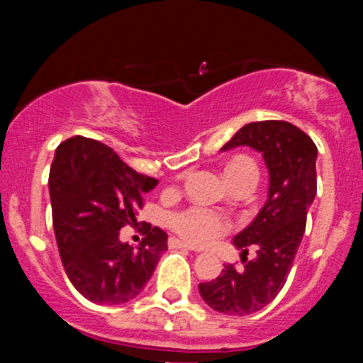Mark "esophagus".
I'll list each match as a JSON object with an SVG mask.
<instances>
[{
    "label": "esophagus",
    "instance_id": "34e87169",
    "mask_svg": "<svg viewBox=\"0 0 363 363\" xmlns=\"http://www.w3.org/2000/svg\"><path fill=\"white\" fill-rule=\"evenodd\" d=\"M168 247H172V250H189V251H193V246H189V244L182 242V240H179V239L168 240Z\"/></svg>",
    "mask_w": 363,
    "mask_h": 363
}]
</instances>
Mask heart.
<instances>
[{
	"mask_svg": "<svg viewBox=\"0 0 363 363\" xmlns=\"http://www.w3.org/2000/svg\"><path fill=\"white\" fill-rule=\"evenodd\" d=\"M225 177L228 184L250 181L256 184L258 181V167L250 156H235L226 163ZM168 226L177 233L181 239L193 246H205L214 242L225 235L230 228V223L218 212L203 207H188L168 214Z\"/></svg>",
	"mask_w": 363,
	"mask_h": 363,
	"instance_id": "obj_1",
	"label": "heart"
}]
</instances>
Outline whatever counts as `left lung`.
Listing matches in <instances>:
<instances>
[{"mask_svg": "<svg viewBox=\"0 0 363 363\" xmlns=\"http://www.w3.org/2000/svg\"><path fill=\"white\" fill-rule=\"evenodd\" d=\"M250 145L262 152L270 174L269 199L255 221L235 235L244 267L225 265L221 276L200 283L205 303L230 316L263 309L283 290L306 232L307 208L316 196V144L286 121H259L240 128L221 151ZM250 247L255 260L247 259Z\"/></svg>", "mask_w": 363, "mask_h": 363, "instance_id": "8db88e82", "label": "left lung"}]
</instances>
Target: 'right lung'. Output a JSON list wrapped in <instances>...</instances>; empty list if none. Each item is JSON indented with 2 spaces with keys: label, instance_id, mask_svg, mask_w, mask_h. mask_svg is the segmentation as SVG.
<instances>
[{
  "label": "right lung",
  "instance_id": "1",
  "mask_svg": "<svg viewBox=\"0 0 363 363\" xmlns=\"http://www.w3.org/2000/svg\"><path fill=\"white\" fill-rule=\"evenodd\" d=\"M156 184L93 138L57 145L49 174L54 233L68 279L91 302L124 303L151 279L168 235L149 225L135 250L121 242L119 230L135 221Z\"/></svg>",
  "mask_w": 363,
  "mask_h": 363
}]
</instances>
